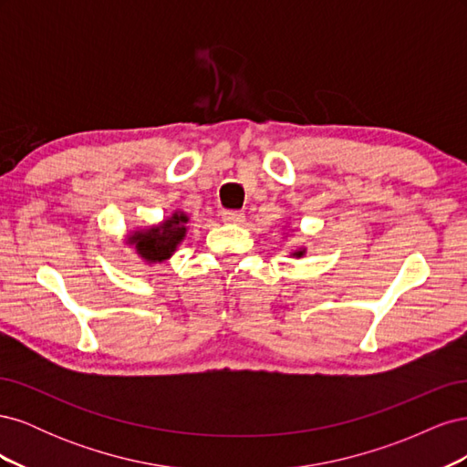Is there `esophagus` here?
<instances>
[{
    "label": "esophagus",
    "mask_w": 467,
    "mask_h": 467,
    "mask_svg": "<svg viewBox=\"0 0 467 467\" xmlns=\"http://www.w3.org/2000/svg\"><path fill=\"white\" fill-rule=\"evenodd\" d=\"M222 220L225 223H244L245 216H244V212H239V210H223Z\"/></svg>",
    "instance_id": "esophagus-1"
}]
</instances>
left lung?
Returning <instances> with one entry per match:
<instances>
[{"label": "left lung", "mask_w": 467, "mask_h": 467, "mask_svg": "<svg viewBox=\"0 0 467 467\" xmlns=\"http://www.w3.org/2000/svg\"><path fill=\"white\" fill-rule=\"evenodd\" d=\"M294 255H296V257H302V255H304V251H296Z\"/></svg>", "instance_id": "8db88e82"}]
</instances>
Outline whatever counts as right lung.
I'll use <instances>...</instances> for the list:
<instances>
[{"label": "right lung", "mask_w": 467, "mask_h": 467, "mask_svg": "<svg viewBox=\"0 0 467 467\" xmlns=\"http://www.w3.org/2000/svg\"><path fill=\"white\" fill-rule=\"evenodd\" d=\"M189 218L182 212H175V214L165 220L160 225L146 232H136L130 235V245L136 247L138 255L146 259L148 263H161L171 257L175 247L182 242V237L187 234Z\"/></svg>", "instance_id": "obj_1"}]
</instances>
